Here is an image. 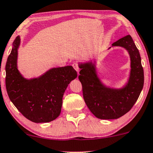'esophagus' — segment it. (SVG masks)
Returning <instances> with one entry per match:
<instances>
[{
	"instance_id": "obj_1",
	"label": "esophagus",
	"mask_w": 153,
	"mask_h": 153,
	"mask_svg": "<svg viewBox=\"0 0 153 153\" xmlns=\"http://www.w3.org/2000/svg\"><path fill=\"white\" fill-rule=\"evenodd\" d=\"M73 65V67L74 68L75 71H76L77 72H78V73H79V71H80V68H79L78 64L77 63V62H73V65Z\"/></svg>"
}]
</instances>
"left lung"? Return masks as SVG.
I'll list each match as a JSON object with an SVG mask.
<instances>
[{"label": "left lung", "mask_w": 153, "mask_h": 153, "mask_svg": "<svg viewBox=\"0 0 153 153\" xmlns=\"http://www.w3.org/2000/svg\"><path fill=\"white\" fill-rule=\"evenodd\" d=\"M112 46L124 48L130 55L131 70L128 81L123 88L115 89L102 84L97 77L95 63H79L81 70L78 78L82 84L85 102L95 117L102 120L119 118L129 112L138 99L144 85L141 58L131 36L123 37Z\"/></svg>", "instance_id": "1"}]
</instances>
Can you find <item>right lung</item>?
Returning a JSON list of instances; mask_svg holds the SVG:
<instances>
[{
	"label": "right lung",
	"instance_id": "1",
	"mask_svg": "<svg viewBox=\"0 0 153 153\" xmlns=\"http://www.w3.org/2000/svg\"><path fill=\"white\" fill-rule=\"evenodd\" d=\"M17 36L5 65V87L10 100L24 117L32 122L48 123L61 112L62 96L77 72L71 65L53 68L37 78H23L17 68Z\"/></svg>",
	"mask_w": 153,
	"mask_h": 153
}]
</instances>
